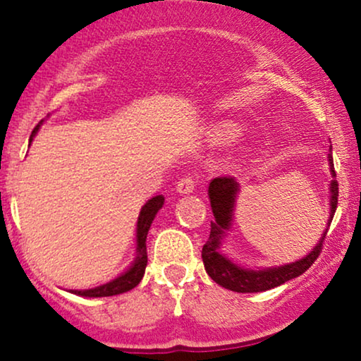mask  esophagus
Segmentation results:
<instances>
[{"label":"esophagus","instance_id":"34e87169","mask_svg":"<svg viewBox=\"0 0 361 361\" xmlns=\"http://www.w3.org/2000/svg\"><path fill=\"white\" fill-rule=\"evenodd\" d=\"M193 190H195V180H193V176H185V178H181V180L176 183V192L181 193V195L192 193Z\"/></svg>","mask_w":361,"mask_h":361}]
</instances>
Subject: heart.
I'll use <instances>...</instances> for the list:
<instances>
[{"instance_id": "b5f03b06", "label": "heart", "mask_w": 361, "mask_h": 361, "mask_svg": "<svg viewBox=\"0 0 361 361\" xmlns=\"http://www.w3.org/2000/svg\"><path fill=\"white\" fill-rule=\"evenodd\" d=\"M239 135H241V130L233 123H226V126L215 128L214 132L215 140H219L221 144H233L239 139Z\"/></svg>"}]
</instances>
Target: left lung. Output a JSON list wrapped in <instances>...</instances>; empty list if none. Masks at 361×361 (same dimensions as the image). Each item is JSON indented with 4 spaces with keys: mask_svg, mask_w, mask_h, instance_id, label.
<instances>
[{
    "mask_svg": "<svg viewBox=\"0 0 361 361\" xmlns=\"http://www.w3.org/2000/svg\"><path fill=\"white\" fill-rule=\"evenodd\" d=\"M327 161H329V171L333 180L329 183V217H327L326 229L322 231L321 239H319V243L309 255L293 261V263L281 264V267L256 268V270H252V268L243 267V264L235 263V261L224 255L221 246L227 233L231 231V226H233L235 198L239 195V183L234 178L229 176L214 178L210 181L209 198L215 221L210 222V235L209 241L204 244V250H202V259H204L205 271L209 273V276L215 283H219L227 290H233V292L255 293L280 287L285 281L297 279L302 273L309 270L310 264L317 259L319 252L322 250V241H324L327 227L331 226V221H333V215L336 212L338 205V181L331 152L327 154Z\"/></svg>",
    "mask_w": 361,
    "mask_h": 361,
    "instance_id": "left-lung-1",
    "label": "left lung"
}]
</instances>
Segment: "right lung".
<instances>
[{"label":"right lung","mask_w":361,"mask_h":361,"mask_svg":"<svg viewBox=\"0 0 361 361\" xmlns=\"http://www.w3.org/2000/svg\"><path fill=\"white\" fill-rule=\"evenodd\" d=\"M40 123L34 128V132H32L30 144L32 140H34L37 132H39ZM163 205H164V197L163 195H156V197H152L151 200H147L146 205H142V209H140V214L137 219V229H135V258H134V263H132L130 267L122 273V275H118L117 279L110 280L109 283L100 285V287L88 288V290H71V292L76 293V295L88 297V299H97V297L118 295V293L128 292V290L137 287L139 281L142 280L144 271H146V267H147L146 239H147L149 227H151L156 214L159 212Z\"/></svg>","instance_id":"obj_1"}]
</instances>
